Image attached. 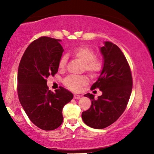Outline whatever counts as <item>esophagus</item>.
I'll use <instances>...</instances> for the list:
<instances>
[{"instance_id": "esophagus-1", "label": "esophagus", "mask_w": 154, "mask_h": 154, "mask_svg": "<svg viewBox=\"0 0 154 154\" xmlns=\"http://www.w3.org/2000/svg\"><path fill=\"white\" fill-rule=\"evenodd\" d=\"M81 95H79V94H74V99L75 100H79L80 98H81Z\"/></svg>"}]
</instances>
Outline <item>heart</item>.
Instances as JSON below:
<instances>
[{"instance_id": "b5f03b06", "label": "heart", "mask_w": 154, "mask_h": 154, "mask_svg": "<svg viewBox=\"0 0 154 154\" xmlns=\"http://www.w3.org/2000/svg\"><path fill=\"white\" fill-rule=\"evenodd\" d=\"M72 54L78 60L84 63V67L91 75H97L102 68V62L95 58V52L91 48L88 47H79L75 48ZM67 57L63 55L59 61V68L63 69L66 66ZM65 85L70 90L77 91L81 89L82 85L88 83V79L85 75H69L64 79Z\"/></svg>"}]
</instances>
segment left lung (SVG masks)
<instances>
[{
    "mask_svg": "<svg viewBox=\"0 0 154 154\" xmlns=\"http://www.w3.org/2000/svg\"><path fill=\"white\" fill-rule=\"evenodd\" d=\"M100 51L103 57L102 69L91 88H99L102 94L97 100L93 94H85L92 104L82 113L84 123L94 129H103L117 121L125 111L132 88L131 71L121 49L111 42L104 41Z\"/></svg>",
    "mask_w": 154,
    "mask_h": 154,
    "instance_id": "8db88e82",
    "label": "left lung"
}]
</instances>
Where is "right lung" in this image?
<instances>
[{"label":"right lung","instance_id":"right-lung-1","mask_svg":"<svg viewBox=\"0 0 154 154\" xmlns=\"http://www.w3.org/2000/svg\"><path fill=\"white\" fill-rule=\"evenodd\" d=\"M61 40L41 37L25 50L18 69L17 92L20 104L32 123L44 130H55L63 122L62 109L73 94L60 87L48 90L47 79L57 73L64 50Z\"/></svg>","mask_w":154,"mask_h":154}]
</instances>
